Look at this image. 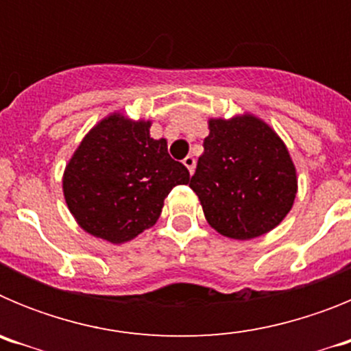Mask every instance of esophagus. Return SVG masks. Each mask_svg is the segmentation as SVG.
Masks as SVG:
<instances>
[{
    "label": "esophagus",
    "instance_id": "obj_1",
    "mask_svg": "<svg viewBox=\"0 0 351 351\" xmlns=\"http://www.w3.org/2000/svg\"><path fill=\"white\" fill-rule=\"evenodd\" d=\"M182 163H184L186 169L190 170V173L195 172V158L193 156H186L184 160H182Z\"/></svg>",
    "mask_w": 351,
    "mask_h": 351
}]
</instances>
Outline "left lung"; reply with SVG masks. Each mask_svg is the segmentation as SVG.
<instances>
[{"label":"left lung","mask_w":351,"mask_h":351,"mask_svg":"<svg viewBox=\"0 0 351 351\" xmlns=\"http://www.w3.org/2000/svg\"><path fill=\"white\" fill-rule=\"evenodd\" d=\"M190 188L214 230L247 241L271 232L290 213L297 173L278 133L244 114L209 121Z\"/></svg>","instance_id":"obj_1"}]
</instances>
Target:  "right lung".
I'll return each instance as SVG.
<instances>
[{
	"label": "right lung",
	"mask_w": 351,
	"mask_h": 351,
	"mask_svg": "<svg viewBox=\"0 0 351 351\" xmlns=\"http://www.w3.org/2000/svg\"><path fill=\"white\" fill-rule=\"evenodd\" d=\"M151 121L121 114L101 119L84 137L63 176L73 218L88 234L123 244L153 226L173 186L190 172L172 160L167 141L149 135Z\"/></svg>",
	"instance_id": "obj_1"
}]
</instances>
